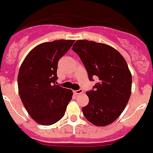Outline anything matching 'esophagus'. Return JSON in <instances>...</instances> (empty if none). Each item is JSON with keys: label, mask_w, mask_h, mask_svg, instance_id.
<instances>
[{"label": "esophagus", "mask_w": 153, "mask_h": 153, "mask_svg": "<svg viewBox=\"0 0 153 153\" xmlns=\"http://www.w3.org/2000/svg\"><path fill=\"white\" fill-rule=\"evenodd\" d=\"M73 92H74V94H76V95H79V94H83L84 91L82 89H79V90H78V91H74Z\"/></svg>", "instance_id": "34e87169"}]
</instances>
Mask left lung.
<instances>
[{"label": "left lung", "mask_w": 153, "mask_h": 153, "mask_svg": "<svg viewBox=\"0 0 153 153\" xmlns=\"http://www.w3.org/2000/svg\"><path fill=\"white\" fill-rule=\"evenodd\" d=\"M83 62L91 81L98 80L87 91L89 102L82 108L91 123L110 125L122 113L131 94L132 76L126 60L112 47L88 40H78L72 46Z\"/></svg>", "instance_id": "left-lung-1"}]
</instances>
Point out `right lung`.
<instances>
[{
	"mask_svg": "<svg viewBox=\"0 0 153 153\" xmlns=\"http://www.w3.org/2000/svg\"><path fill=\"white\" fill-rule=\"evenodd\" d=\"M74 42L62 39L38 44L19 68V94L31 118L40 125H51L59 121L72 100V90L56 85V72L59 59Z\"/></svg>",
	"mask_w": 153,
	"mask_h": 153,
	"instance_id": "1",
	"label": "right lung"
}]
</instances>
